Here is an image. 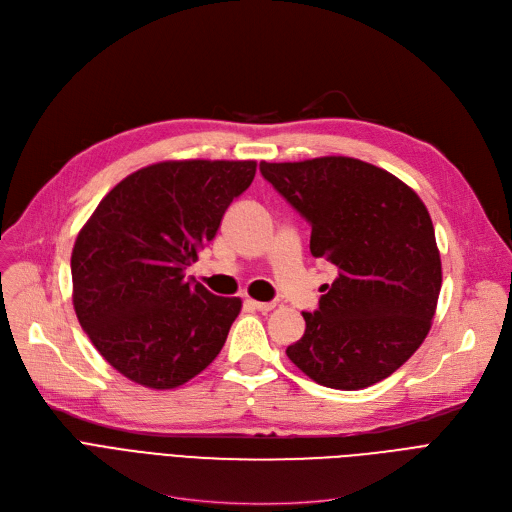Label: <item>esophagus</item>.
<instances>
[{"instance_id":"esophagus-1","label":"esophagus","mask_w":512,"mask_h":512,"mask_svg":"<svg viewBox=\"0 0 512 512\" xmlns=\"http://www.w3.org/2000/svg\"><path fill=\"white\" fill-rule=\"evenodd\" d=\"M247 305L261 311V313H267V311H272L276 307V303H261V301H255V299H247Z\"/></svg>"}]
</instances>
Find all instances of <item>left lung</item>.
Instances as JSON below:
<instances>
[{"mask_svg":"<svg viewBox=\"0 0 512 512\" xmlns=\"http://www.w3.org/2000/svg\"><path fill=\"white\" fill-rule=\"evenodd\" d=\"M261 174L311 224V255L336 265L288 359L321 386L361 390L405 365L438 307L442 261L419 195L367 161L326 155Z\"/></svg>","mask_w":512,"mask_h":512,"instance_id":"1","label":"left lung"}]
</instances>
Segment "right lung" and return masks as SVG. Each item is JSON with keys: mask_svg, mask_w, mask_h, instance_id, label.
<instances>
[{"mask_svg": "<svg viewBox=\"0 0 512 512\" xmlns=\"http://www.w3.org/2000/svg\"><path fill=\"white\" fill-rule=\"evenodd\" d=\"M255 172L253 159L157 161L120 180L80 228L70 259L78 324L130 382L174 390L220 355L242 301L184 276Z\"/></svg>", "mask_w": 512, "mask_h": 512, "instance_id": "1", "label": "right lung"}]
</instances>
